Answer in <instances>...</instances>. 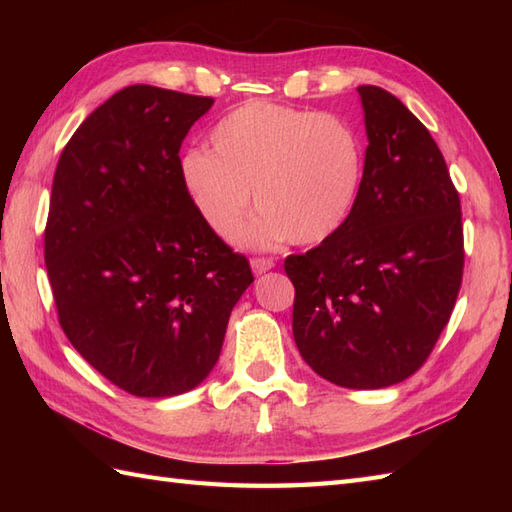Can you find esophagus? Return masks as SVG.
Segmentation results:
<instances>
[{"label":"esophagus","instance_id":"34e87169","mask_svg":"<svg viewBox=\"0 0 512 512\" xmlns=\"http://www.w3.org/2000/svg\"><path fill=\"white\" fill-rule=\"evenodd\" d=\"M250 268H253L255 275H264L270 268H275V262L270 257H253L250 259Z\"/></svg>","mask_w":512,"mask_h":512}]
</instances>
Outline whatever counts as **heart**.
I'll list each match as a JSON object with an SVG mask.
<instances>
[{"label":"heart","mask_w":512,"mask_h":512,"mask_svg":"<svg viewBox=\"0 0 512 512\" xmlns=\"http://www.w3.org/2000/svg\"><path fill=\"white\" fill-rule=\"evenodd\" d=\"M209 149L184 151L180 184L195 213L233 239L250 206L244 239L270 246L286 237L321 244L345 224L363 178V140L336 114L268 101L242 103L209 134Z\"/></svg>","instance_id":"1"}]
</instances>
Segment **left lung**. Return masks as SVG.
<instances>
[{
    "label": "left lung",
    "mask_w": 512,
    "mask_h": 512,
    "mask_svg": "<svg viewBox=\"0 0 512 512\" xmlns=\"http://www.w3.org/2000/svg\"><path fill=\"white\" fill-rule=\"evenodd\" d=\"M358 94L369 145L356 202L339 231L284 268L303 361L339 387L380 389L418 372L447 328L464 233L429 129L383 88Z\"/></svg>",
    "instance_id": "left-lung-1"
}]
</instances>
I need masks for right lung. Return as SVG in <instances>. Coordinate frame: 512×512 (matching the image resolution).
Here are the masks:
<instances>
[{
	"label": "right lung",
	"instance_id": "1",
	"mask_svg": "<svg viewBox=\"0 0 512 512\" xmlns=\"http://www.w3.org/2000/svg\"><path fill=\"white\" fill-rule=\"evenodd\" d=\"M211 96L129 85L63 147L43 237L59 323L74 350L140 398L198 387L253 273L195 213L180 145Z\"/></svg>",
	"mask_w": 512,
	"mask_h": 512
}]
</instances>
